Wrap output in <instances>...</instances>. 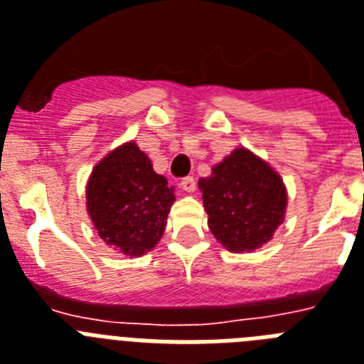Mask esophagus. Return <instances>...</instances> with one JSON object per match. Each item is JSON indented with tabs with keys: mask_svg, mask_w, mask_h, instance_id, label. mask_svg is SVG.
I'll return each mask as SVG.
<instances>
[{
	"mask_svg": "<svg viewBox=\"0 0 364 364\" xmlns=\"http://www.w3.org/2000/svg\"><path fill=\"white\" fill-rule=\"evenodd\" d=\"M180 188L188 193H193L195 191V188H197V182H195V178H193V176H184V178L180 180Z\"/></svg>",
	"mask_w": 364,
	"mask_h": 364,
	"instance_id": "esophagus-1",
	"label": "esophagus"
}]
</instances>
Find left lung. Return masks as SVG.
<instances>
[{
    "label": "left lung",
    "mask_w": 364,
    "mask_h": 364,
    "mask_svg": "<svg viewBox=\"0 0 364 364\" xmlns=\"http://www.w3.org/2000/svg\"><path fill=\"white\" fill-rule=\"evenodd\" d=\"M208 226L230 252H252L272 239L286 211L281 176L247 149H235L198 180Z\"/></svg>",
    "instance_id": "8db88e82"
}]
</instances>
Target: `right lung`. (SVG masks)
<instances>
[{"instance_id": "1", "label": "right lung", "mask_w": 364, "mask_h": 364, "mask_svg": "<svg viewBox=\"0 0 364 364\" xmlns=\"http://www.w3.org/2000/svg\"><path fill=\"white\" fill-rule=\"evenodd\" d=\"M173 202V188L134 142L109 153L87 184V211L100 237L125 255L159 244Z\"/></svg>"}]
</instances>
